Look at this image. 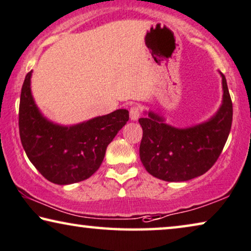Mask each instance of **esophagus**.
I'll return each instance as SVG.
<instances>
[{
    "label": "esophagus",
    "mask_w": 251,
    "mask_h": 251,
    "mask_svg": "<svg viewBox=\"0 0 251 251\" xmlns=\"http://www.w3.org/2000/svg\"><path fill=\"white\" fill-rule=\"evenodd\" d=\"M141 111H142V108L140 104H135V106H133L129 110L130 119H132V121H137L141 116Z\"/></svg>",
    "instance_id": "obj_1"
}]
</instances>
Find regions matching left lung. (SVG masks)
Listing matches in <instances>:
<instances>
[{
    "label": "left lung",
    "mask_w": 251,
    "mask_h": 251,
    "mask_svg": "<svg viewBox=\"0 0 251 251\" xmlns=\"http://www.w3.org/2000/svg\"><path fill=\"white\" fill-rule=\"evenodd\" d=\"M222 75L223 101L215 116L189 128H176L152 111L140 118V158L149 174L164 181H187L204 175L221 154L232 125V101Z\"/></svg>",
    "instance_id": "obj_1"
}]
</instances>
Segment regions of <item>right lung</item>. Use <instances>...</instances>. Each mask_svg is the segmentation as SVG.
<instances>
[{"mask_svg":"<svg viewBox=\"0 0 251 251\" xmlns=\"http://www.w3.org/2000/svg\"><path fill=\"white\" fill-rule=\"evenodd\" d=\"M31 71L22 84L19 133L25 154L47 180L70 185L88 179L101 166L108 144L129 119L118 109L70 127L47 121L37 108L30 90Z\"/></svg>","mask_w":251,"mask_h":251,"instance_id":"1","label":"right lung"}]
</instances>
